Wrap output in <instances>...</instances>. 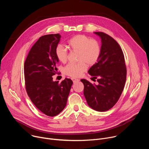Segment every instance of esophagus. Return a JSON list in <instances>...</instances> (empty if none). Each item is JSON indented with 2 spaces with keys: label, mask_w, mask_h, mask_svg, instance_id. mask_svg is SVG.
Here are the masks:
<instances>
[{
  "label": "esophagus",
  "mask_w": 149,
  "mask_h": 149,
  "mask_svg": "<svg viewBox=\"0 0 149 149\" xmlns=\"http://www.w3.org/2000/svg\"><path fill=\"white\" fill-rule=\"evenodd\" d=\"M71 79L72 80V81H73L74 83H75V82H78V81H79V79H77V78H71Z\"/></svg>",
  "instance_id": "34e87169"
}]
</instances>
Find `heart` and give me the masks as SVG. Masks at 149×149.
Returning a JSON list of instances; mask_svg holds the SVG:
<instances>
[{"label":"heart","instance_id":"obj_1","mask_svg":"<svg viewBox=\"0 0 149 149\" xmlns=\"http://www.w3.org/2000/svg\"><path fill=\"white\" fill-rule=\"evenodd\" d=\"M70 49L78 52V63H70L63 69L65 74L74 78L80 77L87 69L88 65L93 66L98 62L101 55V46L99 42L85 35H77L68 41ZM57 59L64 63L67 61L68 52L62 44H58L55 50Z\"/></svg>","mask_w":149,"mask_h":149}]
</instances>
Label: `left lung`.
<instances>
[{
  "mask_svg": "<svg viewBox=\"0 0 149 149\" xmlns=\"http://www.w3.org/2000/svg\"><path fill=\"white\" fill-rule=\"evenodd\" d=\"M101 39V55L88 72L97 78L98 85L82 79L84 95L88 105L94 110L105 111L117 103L123 91L127 70L124 56L117 41L104 32H94Z\"/></svg>",
  "mask_w": 149,
  "mask_h": 149,
  "instance_id": "8db88e82",
  "label": "left lung"
}]
</instances>
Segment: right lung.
<instances>
[{"mask_svg": "<svg viewBox=\"0 0 149 149\" xmlns=\"http://www.w3.org/2000/svg\"><path fill=\"white\" fill-rule=\"evenodd\" d=\"M58 33L44 35L31 48L24 63L25 88L35 107L45 115L54 117L65 107L73 82L65 78L53 81L59 62L55 50L59 42Z\"/></svg>", "mask_w": 149, "mask_h": 149, "instance_id": "right-lung-1", "label": "right lung"}]
</instances>
